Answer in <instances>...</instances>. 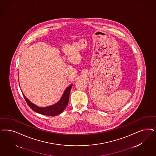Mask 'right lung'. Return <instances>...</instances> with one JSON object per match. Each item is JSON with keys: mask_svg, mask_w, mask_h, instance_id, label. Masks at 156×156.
<instances>
[{"mask_svg": "<svg viewBox=\"0 0 156 156\" xmlns=\"http://www.w3.org/2000/svg\"><path fill=\"white\" fill-rule=\"evenodd\" d=\"M72 87V84L69 86L66 89L60 101H58L57 103H55L53 105L46 107H40L35 106V105L32 103L30 101H29L26 98L25 96L23 94V95L28 106H29L30 108L32 109L34 111H35L37 113L41 114L42 115L54 116L61 114L63 111L64 110L66 107L68 105Z\"/></svg>", "mask_w": 156, "mask_h": 156, "instance_id": "right-lung-1", "label": "right lung"}]
</instances>
